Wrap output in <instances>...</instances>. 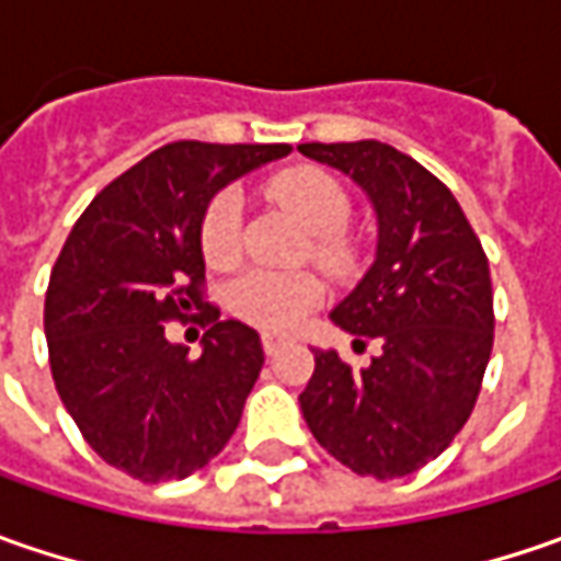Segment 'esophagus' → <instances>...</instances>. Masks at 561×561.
Segmentation results:
<instances>
[{
  "mask_svg": "<svg viewBox=\"0 0 561 561\" xmlns=\"http://www.w3.org/2000/svg\"><path fill=\"white\" fill-rule=\"evenodd\" d=\"M287 343H290V336L262 334V350H265V356H274V353H280V350H284Z\"/></svg>",
  "mask_w": 561,
  "mask_h": 561,
  "instance_id": "esophagus-1",
  "label": "esophagus"
}]
</instances>
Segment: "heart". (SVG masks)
<instances>
[{
	"mask_svg": "<svg viewBox=\"0 0 561 561\" xmlns=\"http://www.w3.org/2000/svg\"><path fill=\"white\" fill-rule=\"evenodd\" d=\"M271 199L312 237V255L328 268H346L353 252L340 230L350 221V196L321 168H293L277 174L268 186ZM240 199L221 193L203 218L205 262L211 268H230L240 259ZM321 280L309 271H247L230 284V312L262 331H293L321 299Z\"/></svg>",
	"mask_w": 561,
	"mask_h": 561,
	"instance_id": "b5f03b06",
	"label": "heart"
}]
</instances>
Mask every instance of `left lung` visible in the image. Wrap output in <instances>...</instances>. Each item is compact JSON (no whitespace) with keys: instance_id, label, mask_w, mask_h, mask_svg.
I'll list each match as a JSON object with an SVG mask.
<instances>
[{"instance_id":"8db88e82","label":"left lung","mask_w":561,"mask_h":561,"mask_svg":"<svg viewBox=\"0 0 561 561\" xmlns=\"http://www.w3.org/2000/svg\"><path fill=\"white\" fill-rule=\"evenodd\" d=\"M299 152L346 174L375 208V262L331 321L353 346H380L365 368L312 346L302 419L356 474L402 478L437 459L478 402L493 350L486 255L456 196L393 146L302 142Z\"/></svg>"}]
</instances>
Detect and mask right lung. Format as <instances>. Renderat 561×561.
I'll list each match as a JSON object with an SVG mask.
<instances>
[{"mask_svg":"<svg viewBox=\"0 0 561 561\" xmlns=\"http://www.w3.org/2000/svg\"><path fill=\"white\" fill-rule=\"evenodd\" d=\"M290 156L287 142H168L77 218L46 293L55 390L83 440L142 484L181 481L233 437L265 365L262 340L215 321L199 358L164 336L203 309V218L230 181Z\"/></svg>","mask_w":561,"mask_h":561,"instance_id":"right-lung-1","label":"right lung"}]
</instances>
